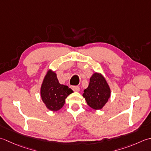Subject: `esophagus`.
I'll list each match as a JSON object with an SVG mask.
<instances>
[{
  "instance_id": "esophagus-1",
  "label": "esophagus",
  "mask_w": 151,
  "mask_h": 151,
  "mask_svg": "<svg viewBox=\"0 0 151 151\" xmlns=\"http://www.w3.org/2000/svg\"><path fill=\"white\" fill-rule=\"evenodd\" d=\"M72 88L73 91H76V92H78L80 90V88L79 87H78V86H72Z\"/></svg>"
}]
</instances>
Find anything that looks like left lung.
I'll list each match as a JSON object with an SVG mask.
<instances>
[{"mask_svg": "<svg viewBox=\"0 0 151 151\" xmlns=\"http://www.w3.org/2000/svg\"><path fill=\"white\" fill-rule=\"evenodd\" d=\"M83 96L88 105L94 109H100L108 101L111 91L105 78L99 73L92 76L87 88Z\"/></svg>", "mask_w": 151, "mask_h": 151, "instance_id": "8db88e82", "label": "left lung"}]
</instances>
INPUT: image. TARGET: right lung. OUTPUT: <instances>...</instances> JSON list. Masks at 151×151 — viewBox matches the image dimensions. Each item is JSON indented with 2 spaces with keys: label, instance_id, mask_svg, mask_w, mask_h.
I'll use <instances>...</instances> for the list:
<instances>
[{
  "label": "right lung",
  "instance_id": "1",
  "mask_svg": "<svg viewBox=\"0 0 151 151\" xmlns=\"http://www.w3.org/2000/svg\"><path fill=\"white\" fill-rule=\"evenodd\" d=\"M73 93L71 88L58 82L57 75L50 70L46 74L41 87V97L46 107L53 111L63 107L65 99Z\"/></svg>",
  "mask_w": 151,
  "mask_h": 151
}]
</instances>
